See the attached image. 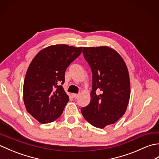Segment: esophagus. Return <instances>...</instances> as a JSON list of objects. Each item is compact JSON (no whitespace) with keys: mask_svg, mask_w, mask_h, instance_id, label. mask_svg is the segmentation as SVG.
Here are the masks:
<instances>
[{"mask_svg":"<svg viewBox=\"0 0 159 159\" xmlns=\"http://www.w3.org/2000/svg\"><path fill=\"white\" fill-rule=\"evenodd\" d=\"M72 96L74 98H79V94H76V93H72Z\"/></svg>","mask_w":159,"mask_h":159,"instance_id":"esophagus-1","label":"esophagus"}]
</instances>
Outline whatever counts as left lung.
Instances as JSON below:
<instances>
[{
    "label": "left lung",
    "instance_id": "obj_1",
    "mask_svg": "<svg viewBox=\"0 0 159 159\" xmlns=\"http://www.w3.org/2000/svg\"><path fill=\"white\" fill-rule=\"evenodd\" d=\"M83 53L92 72V90L89 104L80 111L92 126L104 128L126 112L130 95L128 71L121 57L109 47L83 48Z\"/></svg>",
    "mask_w": 159,
    "mask_h": 159
}]
</instances>
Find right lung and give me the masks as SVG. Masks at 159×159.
<instances>
[{
	"mask_svg": "<svg viewBox=\"0 0 159 159\" xmlns=\"http://www.w3.org/2000/svg\"><path fill=\"white\" fill-rule=\"evenodd\" d=\"M82 48L65 44L50 46L37 54L29 65L24 81V103L39 122H52L63 113L69 101L62 86L66 70L80 55Z\"/></svg>",
	"mask_w": 159,
	"mask_h": 159,
	"instance_id": "right-lung-1",
	"label": "right lung"
}]
</instances>
